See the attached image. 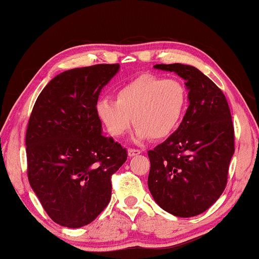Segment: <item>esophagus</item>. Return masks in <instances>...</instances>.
Masks as SVG:
<instances>
[{
    "label": "esophagus",
    "instance_id": "1",
    "mask_svg": "<svg viewBox=\"0 0 259 259\" xmlns=\"http://www.w3.org/2000/svg\"><path fill=\"white\" fill-rule=\"evenodd\" d=\"M140 153H142V151L135 150V148H129V150H128V155H129L130 157L136 156V155H139Z\"/></svg>",
    "mask_w": 259,
    "mask_h": 259
}]
</instances>
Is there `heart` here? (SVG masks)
Masks as SVG:
<instances>
[{"instance_id":"b5f03b06","label":"heart","mask_w":259,"mask_h":259,"mask_svg":"<svg viewBox=\"0 0 259 259\" xmlns=\"http://www.w3.org/2000/svg\"><path fill=\"white\" fill-rule=\"evenodd\" d=\"M187 90L181 81L143 74L119 88L116 100L102 98L96 112L112 137H122L137 124V142L148 138L163 139L174 134L185 114Z\"/></svg>"}]
</instances>
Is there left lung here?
I'll return each mask as SVG.
<instances>
[{"instance_id": "obj_1", "label": "left lung", "mask_w": 259, "mask_h": 259, "mask_svg": "<svg viewBox=\"0 0 259 259\" xmlns=\"http://www.w3.org/2000/svg\"><path fill=\"white\" fill-rule=\"evenodd\" d=\"M185 80L188 107L178 129L148 151V190L164 211L177 217L204 212L224 192L234 154V129L222 90L198 68L159 64Z\"/></svg>"}]
</instances>
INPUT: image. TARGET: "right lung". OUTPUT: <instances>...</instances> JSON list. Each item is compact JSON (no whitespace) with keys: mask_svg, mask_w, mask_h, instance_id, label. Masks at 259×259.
Segmentation results:
<instances>
[{"mask_svg":"<svg viewBox=\"0 0 259 259\" xmlns=\"http://www.w3.org/2000/svg\"><path fill=\"white\" fill-rule=\"evenodd\" d=\"M119 64L58 74L38 95L26 133L30 187L57 224L78 229L108 204L126 151L103 135L96 104Z\"/></svg>","mask_w":259,"mask_h":259,"instance_id":"right-lung-1","label":"right lung"}]
</instances>
